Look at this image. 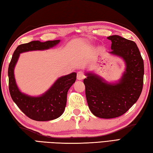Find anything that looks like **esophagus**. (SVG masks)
<instances>
[{"instance_id": "34e87169", "label": "esophagus", "mask_w": 153, "mask_h": 153, "mask_svg": "<svg viewBox=\"0 0 153 153\" xmlns=\"http://www.w3.org/2000/svg\"><path fill=\"white\" fill-rule=\"evenodd\" d=\"M85 75L82 71H78L77 74V79L78 80H82L85 78Z\"/></svg>"}]
</instances>
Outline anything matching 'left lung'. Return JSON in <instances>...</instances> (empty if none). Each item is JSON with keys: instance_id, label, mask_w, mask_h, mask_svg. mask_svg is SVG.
Returning <instances> with one entry per match:
<instances>
[{"instance_id": "obj_1", "label": "left lung", "mask_w": 153, "mask_h": 153, "mask_svg": "<svg viewBox=\"0 0 153 153\" xmlns=\"http://www.w3.org/2000/svg\"><path fill=\"white\" fill-rule=\"evenodd\" d=\"M112 41L109 54L121 58L125 70L120 79L109 83L92 71L85 72L83 83L89 108L100 118H117L137 102L143 85L144 64L135 42L119 35L108 37Z\"/></svg>"}]
</instances>
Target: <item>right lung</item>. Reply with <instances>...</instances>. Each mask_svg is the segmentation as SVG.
Segmentation results:
<instances>
[{"mask_svg": "<svg viewBox=\"0 0 153 153\" xmlns=\"http://www.w3.org/2000/svg\"><path fill=\"white\" fill-rule=\"evenodd\" d=\"M60 40L31 41L19 45L15 50L8 67L9 91L18 108L29 118L35 121L56 119L64 112L68 90L76 80L77 74L72 72L58 78L53 85L42 95L35 97L22 93L16 82L14 68L21 53L32 51H44L56 46Z\"/></svg>", "mask_w": 153, "mask_h": 153, "instance_id": "add662e5", "label": "right lung"}]
</instances>
